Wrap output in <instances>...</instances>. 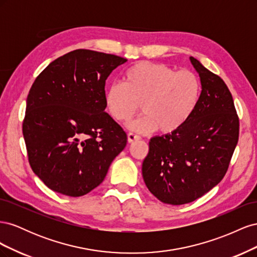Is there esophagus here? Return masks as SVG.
<instances>
[{
  "mask_svg": "<svg viewBox=\"0 0 257 257\" xmlns=\"http://www.w3.org/2000/svg\"><path fill=\"white\" fill-rule=\"evenodd\" d=\"M138 139H141V137H139V136L136 135V134H134V133H128V134H127V142H128L130 144H133L134 142L138 141Z\"/></svg>",
  "mask_w": 257,
  "mask_h": 257,
  "instance_id": "34e87169",
  "label": "esophagus"
}]
</instances>
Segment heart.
Instances as JSON below:
<instances>
[{
  "instance_id": "obj_1",
  "label": "heart",
  "mask_w": 257,
  "mask_h": 257,
  "mask_svg": "<svg viewBox=\"0 0 257 257\" xmlns=\"http://www.w3.org/2000/svg\"><path fill=\"white\" fill-rule=\"evenodd\" d=\"M201 83L188 69L177 71L166 64L143 61L123 75V83L114 82L105 91V105L112 119L126 122L136 114L139 104L145 114L127 124L137 133L159 128L169 134L188 122L199 104Z\"/></svg>"
}]
</instances>
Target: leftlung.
Wrapping results in <instances>:
<instances>
[{"label":"left lung","instance_id":"left-lung-1","mask_svg":"<svg viewBox=\"0 0 257 257\" xmlns=\"http://www.w3.org/2000/svg\"><path fill=\"white\" fill-rule=\"evenodd\" d=\"M190 61L201 83L196 110L181 128L152 137L143 162L147 188L159 200L175 206L201 197L222 180L239 137L227 85L195 58Z\"/></svg>","mask_w":257,"mask_h":257}]
</instances>
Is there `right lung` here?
Instances as JSON below:
<instances>
[{"instance_id": "obj_1", "label": "right lung", "mask_w": 257, "mask_h": 257, "mask_svg": "<svg viewBox=\"0 0 257 257\" xmlns=\"http://www.w3.org/2000/svg\"><path fill=\"white\" fill-rule=\"evenodd\" d=\"M127 60L88 49L58 58L37 76L22 133L34 174L54 192L78 197L105 179L126 146L125 132L105 111V83Z\"/></svg>"}]
</instances>
